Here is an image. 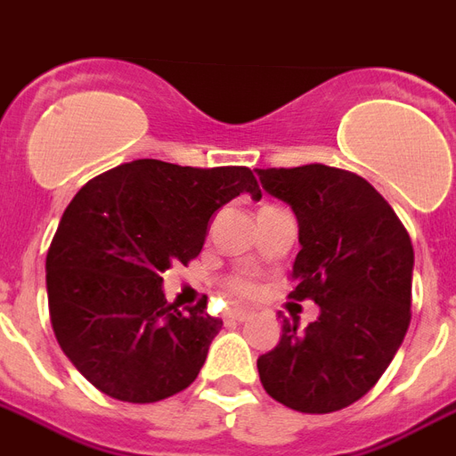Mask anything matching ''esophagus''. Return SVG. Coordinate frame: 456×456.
Returning a JSON list of instances; mask_svg holds the SVG:
<instances>
[{
  "label": "esophagus",
  "mask_w": 456,
  "mask_h": 456,
  "mask_svg": "<svg viewBox=\"0 0 456 456\" xmlns=\"http://www.w3.org/2000/svg\"><path fill=\"white\" fill-rule=\"evenodd\" d=\"M251 314L246 312V309H239V306H234V309H229L227 312V322H246Z\"/></svg>",
  "instance_id": "34e87169"
}]
</instances>
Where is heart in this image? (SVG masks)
Segmentation results:
<instances>
[{"label":"heart","mask_w":456,"mask_h":456,"mask_svg":"<svg viewBox=\"0 0 456 456\" xmlns=\"http://www.w3.org/2000/svg\"><path fill=\"white\" fill-rule=\"evenodd\" d=\"M232 289H234V292H239V295H251L256 288L251 280H234V282H232Z\"/></svg>","instance_id":"1"}]
</instances>
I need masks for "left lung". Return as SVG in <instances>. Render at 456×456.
I'll list each match as a JSON object with an SVG mask.
<instances>
[{
	"label": "left lung",
	"mask_w": 456,
	"mask_h": 456,
	"mask_svg": "<svg viewBox=\"0 0 456 456\" xmlns=\"http://www.w3.org/2000/svg\"><path fill=\"white\" fill-rule=\"evenodd\" d=\"M263 191L288 202L299 227L292 295L314 299L319 319L258 357L263 389L302 413H331L372 389L411 323L413 246L391 205L343 168H256Z\"/></svg>",
	"instance_id": "8db88e82"
}]
</instances>
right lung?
I'll use <instances>...</instances> for the list:
<instances>
[{
  "mask_svg": "<svg viewBox=\"0 0 456 456\" xmlns=\"http://www.w3.org/2000/svg\"><path fill=\"white\" fill-rule=\"evenodd\" d=\"M241 193L261 200L251 168L137 159L74 195L45 258L50 322L96 389L154 403L195 382L222 322L208 297L188 314L168 305L161 275L200 254L212 215Z\"/></svg>",
  "mask_w": 456,
  "mask_h": 456,
  "instance_id": "obj_1",
  "label": "right lung"
}]
</instances>
